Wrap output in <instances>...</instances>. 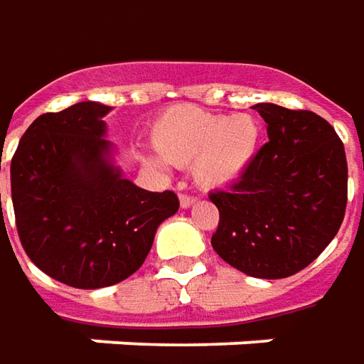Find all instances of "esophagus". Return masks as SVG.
<instances>
[{
  "mask_svg": "<svg viewBox=\"0 0 364 364\" xmlns=\"http://www.w3.org/2000/svg\"><path fill=\"white\" fill-rule=\"evenodd\" d=\"M179 201H181L183 209H189V207H193V205L197 203V197L187 195V193H181V195H179Z\"/></svg>",
  "mask_w": 364,
  "mask_h": 364,
  "instance_id": "obj_1",
  "label": "esophagus"
}]
</instances>
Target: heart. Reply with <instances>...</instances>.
I'll return each instance as SVG.
<instances>
[{
	"instance_id": "obj_1",
	"label": "heart",
	"mask_w": 364,
	"mask_h": 364,
	"mask_svg": "<svg viewBox=\"0 0 364 364\" xmlns=\"http://www.w3.org/2000/svg\"><path fill=\"white\" fill-rule=\"evenodd\" d=\"M151 141L165 161L191 165L197 185L221 189L239 181L253 165L263 141V125L253 113L229 117L179 105L157 117Z\"/></svg>"
}]
</instances>
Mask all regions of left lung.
<instances>
[{
  "mask_svg": "<svg viewBox=\"0 0 364 364\" xmlns=\"http://www.w3.org/2000/svg\"><path fill=\"white\" fill-rule=\"evenodd\" d=\"M265 143L249 171L209 199L219 209L215 253L259 279H285L325 251L345 217L347 157L333 125L305 109L257 103Z\"/></svg>",
  "mask_w": 364,
  "mask_h": 364,
  "instance_id": "obj_1",
  "label": "left lung"
}]
</instances>
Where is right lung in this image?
<instances>
[{"label": "right lung", "mask_w": 364, "mask_h": 364, "mask_svg": "<svg viewBox=\"0 0 364 364\" xmlns=\"http://www.w3.org/2000/svg\"><path fill=\"white\" fill-rule=\"evenodd\" d=\"M109 111L81 101L43 113L11 159L19 241L46 275L75 289H101L133 275L157 227L179 209L175 193L145 191L113 165L103 121Z\"/></svg>", "instance_id": "obj_1"}]
</instances>
